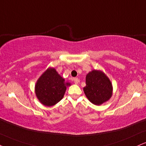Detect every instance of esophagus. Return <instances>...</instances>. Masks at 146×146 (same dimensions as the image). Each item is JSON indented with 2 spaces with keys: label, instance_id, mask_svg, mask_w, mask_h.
<instances>
[{
  "label": "esophagus",
  "instance_id": "34e87169",
  "mask_svg": "<svg viewBox=\"0 0 146 146\" xmlns=\"http://www.w3.org/2000/svg\"><path fill=\"white\" fill-rule=\"evenodd\" d=\"M73 82H74V83H75V84H78L79 83V82H80V80H79L78 78H75L73 79Z\"/></svg>",
  "mask_w": 146,
  "mask_h": 146
}]
</instances>
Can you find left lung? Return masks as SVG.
<instances>
[{
    "instance_id": "left-lung-1",
    "label": "left lung",
    "mask_w": 146,
    "mask_h": 146,
    "mask_svg": "<svg viewBox=\"0 0 146 146\" xmlns=\"http://www.w3.org/2000/svg\"><path fill=\"white\" fill-rule=\"evenodd\" d=\"M84 92L88 99L94 105H100L108 101L112 96L111 81L103 71L92 70L86 78Z\"/></svg>"
}]
</instances>
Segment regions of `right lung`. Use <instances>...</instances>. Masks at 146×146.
<instances>
[{
    "label": "right lung",
    "mask_w": 146,
    "mask_h": 146,
    "mask_svg": "<svg viewBox=\"0 0 146 146\" xmlns=\"http://www.w3.org/2000/svg\"><path fill=\"white\" fill-rule=\"evenodd\" d=\"M66 82L54 68H48L38 79L35 85L36 97L45 106H53L62 99L66 87Z\"/></svg>",
    "instance_id": "right-lung-1"
}]
</instances>
